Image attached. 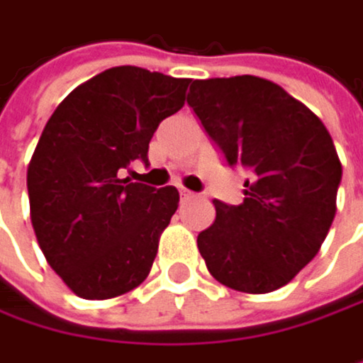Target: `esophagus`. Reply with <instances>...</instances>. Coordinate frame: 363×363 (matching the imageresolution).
I'll use <instances>...</instances> for the list:
<instances>
[{
    "mask_svg": "<svg viewBox=\"0 0 363 363\" xmlns=\"http://www.w3.org/2000/svg\"><path fill=\"white\" fill-rule=\"evenodd\" d=\"M179 194H182V199H194V196H196L194 192H190V190H186V188H182Z\"/></svg>",
    "mask_w": 363,
    "mask_h": 363,
    "instance_id": "34e87169",
    "label": "esophagus"
}]
</instances>
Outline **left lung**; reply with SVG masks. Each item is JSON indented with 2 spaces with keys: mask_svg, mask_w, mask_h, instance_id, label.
<instances>
[{
  "mask_svg": "<svg viewBox=\"0 0 363 363\" xmlns=\"http://www.w3.org/2000/svg\"><path fill=\"white\" fill-rule=\"evenodd\" d=\"M186 101L226 162L250 171L241 205L213 201L199 252L222 285L274 291L317 256L332 226L342 177L334 141L304 103L264 78L194 80Z\"/></svg>",
  "mask_w": 363,
  "mask_h": 363,
  "instance_id": "left-lung-1",
  "label": "left lung"
}]
</instances>
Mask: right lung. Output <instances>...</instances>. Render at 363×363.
Listing matches in <instances>:
<instances>
[{
  "instance_id": "add662e5",
  "label": "right lung",
  "mask_w": 363,
  "mask_h": 363,
  "mask_svg": "<svg viewBox=\"0 0 363 363\" xmlns=\"http://www.w3.org/2000/svg\"><path fill=\"white\" fill-rule=\"evenodd\" d=\"M188 84L111 67L69 92L46 122L27 169L31 224L48 264L80 298L122 296L152 269L179 192L118 171L147 160L154 130L182 109Z\"/></svg>"
}]
</instances>
